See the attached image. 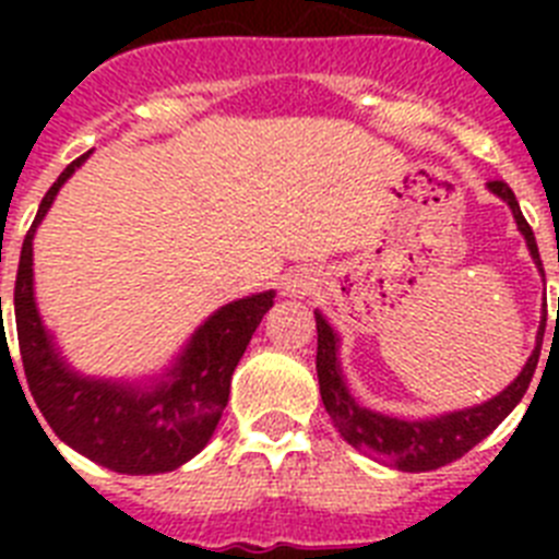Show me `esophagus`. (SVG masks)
Segmentation results:
<instances>
[{"label": "esophagus", "mask_w": 559, "mask_h": 559, "mask_svg": "<svg viewBox=\"0 0 559 559\" xmlns=\"http://www.w3.org/2000/svg\"><path fill=\"white\" fill-rule=\"evenodd\" d=\"M313 276H308V274H294V276H288V280H285V290H288V294H308V290H313Z\"/></svg>", "instance_id": "1"}]
</instances>
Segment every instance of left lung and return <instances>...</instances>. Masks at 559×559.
I'll list each match as a JSON object with an SVG mask.
<instances>
[{"mask_svg":"<svg viewBox=\"0 0 559 559\" xmlns=\"http://www.w3.org/2000/svg\"><path fill=\"white\" fill-rule=\"evenodd\" d=\"M487 187L496 192L498 199H503L510 204L518 229L526 237V246H530L537 269H540L543 274L535 231H532V226L523 218L515 192H512L510 185L501 179L490 181ZM543 330H546V316H543L540 333H537V347L535 353L530 355V360H526V367L521 369V374L512 380L510 386L503 389L501 394H496L492 400H487L481 406L462 408V412L442 414V417L433 419H397L355 403V397L349 394L347 383H344V374H341L338 367V335H335L333 328L324 322L322 313H316V333H319L316 372H319V389H322L324 408H328L330 419L335 423L341 437L347 439L353 448L367 453V456L378 459V462L406 473L437 471L442 464H451L456 462V459H462L464 453L471 451V448H476L484 437H490L498 428V423L521 403V397L526 394V389H530L532 383V374H535L537 369V358H540Z\"/></svg>","mask_w":559,"mask_h":559,"instance_id":"obj_1","label":"left lung"}]
</instances>
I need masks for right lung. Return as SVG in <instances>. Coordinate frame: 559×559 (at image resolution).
I'll return each instance as SVG.
<instances>
[{
    "label": "right lung",
    "mask_w": 559,
    "mask_h": 559,
    "mask_svg": "<svg viewBox=\"0 0 559 559\" xmlns=\"http://www.w3.org/2000/svg\"><path fill=\"white\" fill-rule=\"evenodd\" d=\"M86 156L67 165L49 187L22 243L13 310L27 386L56 437L92 462L128 476L176 471L210 442L229 400L231 372L274 305V290L246 296L212 313L195 330L176 367L153 386L72 372L52 347L33 299V235L63 181Z\"/></svg>",
    "instance_id": "add662e5"
}]
</instances>
